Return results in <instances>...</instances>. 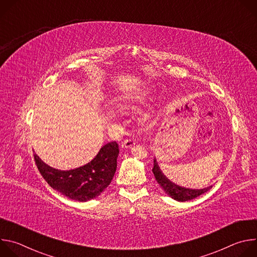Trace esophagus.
<instances>
[{
  "label": "esophagus",
  "mask_w": 257,
  "mask_h": 257,
  "mask_svg": "<svg viewBox=\"0 0 257 257\" xmlns=\"http://www.w3.org/2000/svg\"><path fill=\"white\" fill-rule=\"evenodd\" d=\"M134 144H135V140H134L133 138L129 137V138H126V139L123 141V143H122V148H124V149H128V148H131V146H133Z\"/></svg>",
  "instance_id": "esophagus-1"
}]
</instances>
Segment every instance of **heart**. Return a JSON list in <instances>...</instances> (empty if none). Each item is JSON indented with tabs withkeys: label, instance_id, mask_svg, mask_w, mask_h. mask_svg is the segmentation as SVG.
Wrapping results in <instances>:
<instances>
[{
	"label": "heart",
	"instance_id": "1",
	"mask_svg": "<svg viewBox=\"0 0 257 257\" xmlns=\"http://www.w3.org/2000/svg\"><path fill=\"white\" fill-rule=\"evenodd\" d=\"M126 106H130V104H126Z\"/></svg>",
	"mask_w": 257,
	"mask_h": 257
}]
</instances>
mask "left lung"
<instances>
[{"label":"left lung","instance_id":"obj_1","mask_svg":"<svg viewBox=\"0 0 257 257\" xmlns=\"http://www.w3.org/2000/svg\"><path fill=\"white\" fill-rule=\"evenodd\" d=\"M153 173L156 177L157 182L160 184V186L163 188V190L169 195L171 196L173 199L177 200V201H188L191 199H194L196 197H198L199 195L207 192L209 189L212 188V186L203 188V189H189V188H185V187H181L176 185L175 183L171 182L161 171L157 160H154V169H153Z\"/></svg>","mask_w":257,"mask_h":257}]
</instances>
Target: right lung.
Segmentation results:
<instances>
[{
  "label": "right lung",
  "mask_w": 257,
  "mask_h": 257,
  "mask_svg": "<svg viewBox=\"0 0 257 257\" xmlns=\"http://www.w3.org/2000/svg\"><path fill=\"white\" fill-rule=\"evenodd\" d=\"M119 145L116 141L104 144L88 164L74 170L61 171L45 164L34 154V161L48 184L70 199L88 201L101 194L109 185L116 169Z\"/></svg>",
  "instance_id": "right-lung-1"
}]
</instances>
